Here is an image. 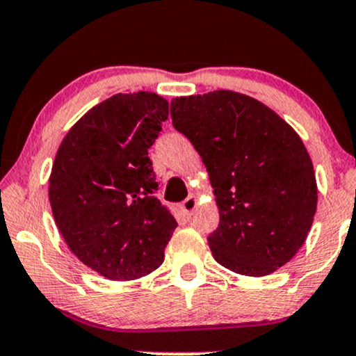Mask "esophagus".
<instances>
[{"mask_svg":"<svg viewBox=\"0 0 356 356\" xmlns=\"http://www.w3.org/2000/svg\"><path fill=\"white\" fill-rule=\"evenodd\" d=\"M195 207H197V197H195V195H189V197L182 202L181 209L186 216H191L192 212L195 211Z\"/></svg>","mask_w":356,"mask_h":356,"instance_id":"34e87169","label":"esophagus"}]
</instances>
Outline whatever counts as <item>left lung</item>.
I'll return each mask as SVG.
<instances>
[{
    "label": "left lung",
    "mask_w": 356,
    "mask_h": 356,
    "mask_svg": "<svg viewBox=\"0 0 356 356\" xmlns=\"http://www.w3.org/2000/svg\"><path fill=\"white\" fill-rule=\"evenodd\" d=\"M170 115L214 189L219 226L207 238L214 259L246 276L284 266L308 238L318 202L313 162L295 129L231 90L175 97Z\"/></svg>",
    "instance_id": "left-lung-1"
}]
</instances>
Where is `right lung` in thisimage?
I'll return each instance as SVG.
<instances>
[{
  "instance_id": "obj_1",
  "label": "right lung",
  "mask_w": 356,
  "mask_h": 356,
  "mask_svg": "<svg viewBox=\"0 0 356 356\" xmlns=\"http://www.w3.org/2000/svg\"><path fill=\"white\" fill-rule=\"evenodd\" d=\"M169 117L152 92L117 93L68 130L48 197L65 243L85 266L112 281L147 276L164 263L177 220L154 195L149 149Z\"/></svg>"
}]
</instances>
